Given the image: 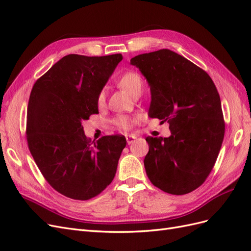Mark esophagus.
I'll use <instances>...</instances> for the list:
<instances>
[{"label":"esophagus","mask_w":251,"mask_h":251,"mask_svg":"<svg viewBox=\"0 0 251 251\" xmlns=\"http://www.w3.org/2000/svg\"><path fill=\"white\" fill-rule=\"evenodd\" d=\"M126 138L127 144H131V143H133L134 140L136 139V136H134V135H126Z\"/></svg>","instance_id":"esophagus-1"}]
</instances>
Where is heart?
<instances>
[{
	"mask_svg": "<svg viewBox=\"0 0 251 251\" xmlns=\"http://www.w3.org/2000/svg\"><path fill=\"white\" fill-rule=\"evenodd\" d=\"M118 86L124 89L127 94L134 96L137 93H141L143 87V80L141 75L134 70H126L120 75L117 79ZM105 101V93L104 91H101L98 95L97 102L100 105H102ZM113 124L115 125L120 130H128L132 126V119L126 115H118L113 119Z\"/></svg>",
	"mask_w": 251,
	"mask_h": 251,
	"instance_id": "b5f03b06",
	"label": "heart"
}]
</instances>
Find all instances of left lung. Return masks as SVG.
<instances>
[{"instance_id":"8db88e82","label":"left lung","mask_w":251,"mask_h":251,"mask_svg":"<svg viewBox=\"0 0 251 251\" xmlns=\"http://www.w3.org/2000/svg\"><path fill=\"white\" fill-rule=\"evenodd\" d=\"M151 89L149 116L170 124L168 138L147 137L144 168L161 191L185 195L201 186L221 149L225 123L221 100L209 75L169 49L131 59Z\"/></svg>"}]
</instances>
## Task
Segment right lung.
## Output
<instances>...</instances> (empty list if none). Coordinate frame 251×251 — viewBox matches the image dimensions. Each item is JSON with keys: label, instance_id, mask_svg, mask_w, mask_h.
<instances>
[{"label": "right lung", "instance_id": "add662e5", "mask_svg": "<svg viewBox=\"0 0 251 251\" xmlns=\"http://www.w3.org/2000/svg\"><path fill=\"white\" fill-rule=\"evenodd\" d=\"M123 59L69 54L34 83L27 109V142L48 183L68 198L89 200L115 177L123 135L87 138L81 123L98 113L97 98Z\"/></svg>", "mask_w": 251, "mask_h": 251}]
</instances>
